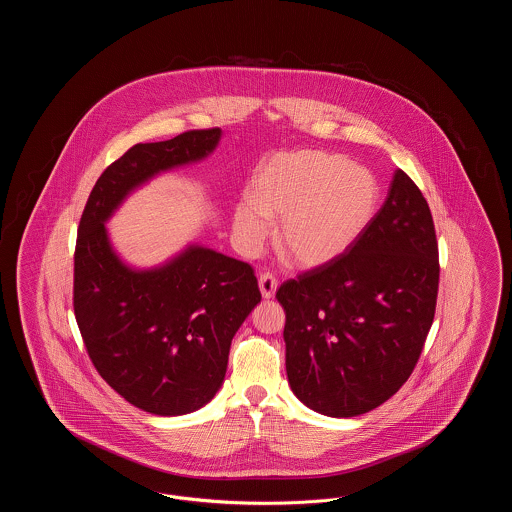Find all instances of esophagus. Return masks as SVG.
<instances>
[{
	"mask_svg": "<svg viewBox=\"0 0 512 512\" xmlns=\"http://www.w3.org/2000/svg\"><path fill=\"white\" fill-rule=\"evenodd\" d=\"M276 288H278V280H276V276H274V274H270V272H263V274L259 276V290H261V295H263L265 299L274 297Z\"/></svg>",
	"mask_w": 512,
	"mask_h": 512,
	"instance_id": "1",
	"label": "esophagus"
}]
</instances>
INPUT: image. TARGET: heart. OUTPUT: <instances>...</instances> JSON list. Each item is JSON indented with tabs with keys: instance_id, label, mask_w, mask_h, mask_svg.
<instances>
[{
	"instance_id": "b5f03b06",
	"label": "heart",
	"mask_w": 512,
	"mask_h": 512,
	"mask_svg": "<svg viewBox=\"0 0 512 512\" xmlns=\"http://www.w3.org/2000/svg\"><path fill=\"white\" fill-rule=\"evenodd\" d=\"M374 174L336 153L293 151L265 161L251 197L234 207V234L245 251L267 240L268 219L279 220L276 247L292 267L332 265L361 238L376 213Z\"/></svg>"
}]
</instances>
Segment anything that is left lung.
<instances>
[{
	"label": "left lung",
	"mask_w": 512,
	"mask_h": 512,
	"mask_svg": "<svg viewBox=\"0 0 512 512\" xmlns=\"http://www.w3.org/2000/svg\"><path fill=\"white\" fill-rule=\"evenodd\" d=\"M438 240L428 201L397 169L382 209L338 261L284 282L286 372L309 409L365 414L409 380L438 299Z\"/></svg>",
	"instance_id": "1"
}]
</instances>
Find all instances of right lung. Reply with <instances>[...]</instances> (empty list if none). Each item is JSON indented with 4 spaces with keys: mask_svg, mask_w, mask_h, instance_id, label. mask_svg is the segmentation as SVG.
Returning a JSON list of instances; mask_svg holds the SVG:
<instances>
[{
    "mask_svg": "<svg viewBox=\"0 0 512 512\" xmlns=\"http://www.w3.org/2000/svg\"><path fill=\"white\" fill-rule=\"evenodd\" d=\"M220 134L190 130L130 147L99 176L78 224L76 324L99 376L146 413H194L215 397L232 338L261 292L251 265L201 245H188L161 267H128L105 222L159 172L213 153Z\"/></svg>",
    "mask_w": 512,
    "mask_h": 512,
    "instance_id": "right-lung-1",
    "label": "right lung"
}]
</instances>
